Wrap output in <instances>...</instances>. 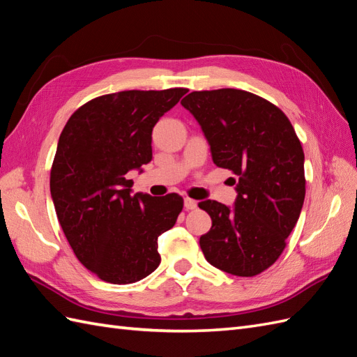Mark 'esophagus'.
Returning a JSON list of instances; mask_svg holds the SVG:
<instances>
[{
	"label": "esophagus",
	"mask_w": 357,
	"mask_h": 357,
	"mask_svg": "<svg viewBox=\"0 0 357 357\" xmlns=\"http://www.w3.org/2000/svg\"><path fill=\"white\" fill-rule=\"evenodd\" d=\"M184 206H185V209H196L197 208V200L185 197L184 199Z\"/></svg>",
	"instance_id": "esophagus-1"
}]
</instances>
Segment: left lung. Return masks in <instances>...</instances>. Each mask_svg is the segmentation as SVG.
Segmentation results:
<instances>
[{
    "label": "left lung",
    "mask_w": 357,
    "mask_h": 357,
    "mask_svg": "<svg viewBox=\"0 0 357 357\" xmlns=\"http://www.w3.org/2000/svg\"><path fill=\"white\" fill-rule=\"evenodd\" d=\"M181 104L202 126L215 166L238 176L234 208L199 204L213 220L200 249L217 268L257 276L279 259L300 217L306 193L301 143L287 114L250 91H191Z\"/></svg>",
    "instance_id": "1"
}]
</instances>
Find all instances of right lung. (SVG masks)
<instances>
[{
	"mask_svg": "<svg viewBox=\"0 0 357 357\" xmlns=\"http://www.w3.org/2000/svg\"><path fill=\"white\" fill-rule=\"evenodd\" d=\"M187 89L125 90L98 96L69 117L50 187L61 229L83 266L116 285L160 266L158 236L184 206L176 193L131 195L126 173L152 160V130Z\"/></svg>",
	"mask_w": 357,
	"mask_h": 357,
	"instance_id": "right-lung-1",
	"label": "right lung"
}]
</instances>
